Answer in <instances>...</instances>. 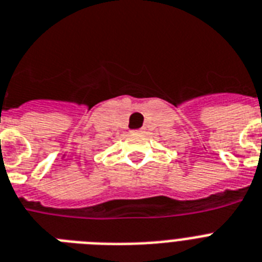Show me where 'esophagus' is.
Returning a JSON list of instances; mask_svg holds the SVG:
<instances>
[{"mask_svg":"<svg viewBox=\"0 0 262 262\" xmlns=\"http://www.w3.org/2000/svg\"><path fill=\"white\" fill-rule=\"evenodd\" d=\"M136 133H140V132H141V129H138V130H135Z\"/></svg>","mask_w":262,"mask_h":262,"instance_id":"obj_1","label":"esophagus"}]
</instances>
